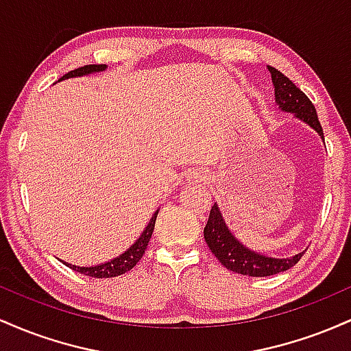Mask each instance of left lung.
Here are the masks:
<instances>
[{
    "instance_id": "8db88e82",
    "label": "left lung",
    "mask_w": 351,
    "mask_h": 351,
    "mask_svg": "<svg viewBox=\"0 0 351 351\" xmlns=\"http://www.w3.org/2000/svg\"><path fill=\"white\" fill-rule=\"evenodd\" d=\"M269 71H271L274 87H276V102L279 104L282 110L295 114L300 120L315 128L318 135H322V138H324V130L318 122L317 110L312 100L276 67L269 66ZM204 241L224 267L249 277H267L287 271L299 263L302 254H297L291 259H274V257H265L249 251L229 232L216 203L213 204L211 211H209L206 228H204Z\"/></svg>"
}]
</instances>
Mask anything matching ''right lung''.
Returning a JSON list of instances; mask_svg holds the SVG:
<instances>
[{
  "label": "right lung",
  "instance_id": "add662e5",
  "mask_svg": "<svg viewBox=\"0 0 351 351\" xmlns=\"http://www.w3.org/2000/svg\"><path fill=\"white\" fill-rule=\"evenodd\" d=\"M104 69H106V64H87V66L77 67V69L67 72V74H64L59 80L69 79V77H77V75H86V74H90V72H99ZM156 215H158V213H155V215H153L150 223H148V226L145 228L142 236L138 237V241H136V243L132 245L128 251H125L122 256H119L117 259L110 261V263L94 265V267H77V265H72L67 263H64V264H66L69 269H72V271H77L88 277H95V279H108V277L122 276V274L128 272L130 269H134L135 265L138 264V261L143 257L145 251H147V245H148V243H150L153 228H155Z\"/></svg>",
  "mask_w": 351,
  "mask_h": 351
}]
</instances>
